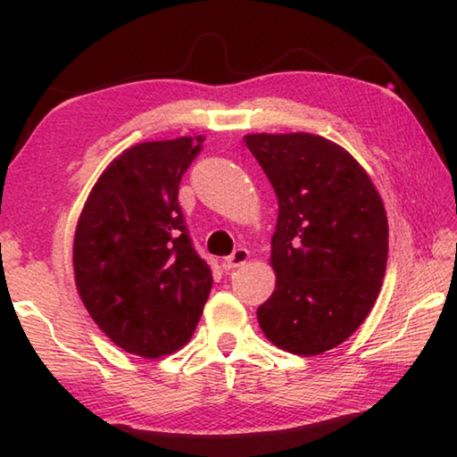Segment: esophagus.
Returning a JSON list of instances; mask_svg holds the SVG:
<instances>
[{"mask_svg":"<svg viewBox=\"0 0 457 457\" xmlns=\"http://www.w3.org/2000/svg\"><path fill=\"white\" fill-rule=\"evenodd\" d=\"M247 258H250V252H247L245 247H237V250H234V253H231L229 258H226V268L234 270V268L244 266Z\"/></svg>","mask_w":457,"mask_h":457,"instance_id":"1","label":"esophagus"}]
</instances>
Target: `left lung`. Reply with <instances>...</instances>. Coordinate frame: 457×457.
Returning <instances> with one entry per match:
<instances>
[{"instance_id": "obj_1", "label": "left lung", "mask_w": 457, "mask_h": 457, "mask_svg": "<svg viewBox=\"0 0 457 457\" xmlns=\"http://www.w3.org/2000/svg\"><path fill=\"white\" fill-rule=\"evenodd\" d=\"M278 197L276 290L258 308L264 335L312 357L345 343L373 308L389 250L383 201L357 161L327 138L247 135Z\"/></svg>"}]
</instances>
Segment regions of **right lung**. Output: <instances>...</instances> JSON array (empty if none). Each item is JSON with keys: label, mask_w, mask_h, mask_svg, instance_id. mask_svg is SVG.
Listing matches in <instances>:
<instances>
[{"label": "right lung", "mask_w": 457, "mask_h": 457, "mask_svg": "<svg viewBox=\"0 0 457 457\" xmlns=\"http://www.w3.org/2000/svg\"><path fill=\"white\" fill-rule=\"evenodd\" d=\"M204 137L135 145L90 191L74 236L80 298L127 353L157 359L187 343L213 276L189 236L179 183Z\"/></svg>", "instance_id": "obj_1"}]
</instances>
